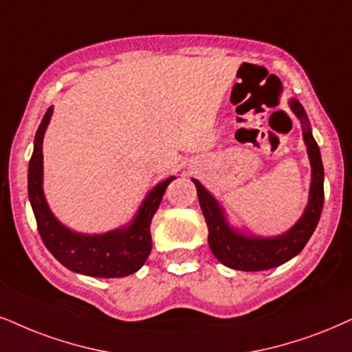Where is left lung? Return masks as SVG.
<instances>
[{
    "label": "left lung",
    "instance_id": "obj_1",
    "mask_svg": "<svg viewBox=\"0 0 352 352\" xmlns=\"http://www.w3.org/2000/svg\"><path fill=\"white\" fill-rule=\"evenodd\" d=\"M289 105L302 123L307 153H309L310 166H312L309 204H307L304 214L296 222L294 228L278 235V237H255V235L250 237V235L237 232L228 224L224 211L216 201V198L198 180L193 179L195 185H197L199 206H201L209 230V248L222 265L232 270L263 271L286 263L307 245L315 228H317L320 214H322L324 198L322 155H320L317 141L314 140L304 107L296 99L289 100Z\"/></svg>",
    "mask_w": 352,
    "mask_h": 352
}]
</instances>
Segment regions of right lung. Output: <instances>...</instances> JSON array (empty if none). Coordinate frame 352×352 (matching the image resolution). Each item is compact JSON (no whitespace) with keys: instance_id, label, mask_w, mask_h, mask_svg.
<instances>
[{"instance_id":"add662e5","label":"right lung","mask_w":352,"mask_h":352,"mask_svg":"<svg viewBox=\"0 0 352 352\" xmlns=\"http://www.w3.org/2000/svg\"><path fill=\"white\" fill-rule=\"evenodd\" d=\"M53 109L43 115L34 140V153L29 162L28 190L37 229L48 252L66 268L74 273L94 276V278H123L135 273L148 260L153 240L151 221L162 201L167 185L175 179L168 177L149 191L140 211L130 226L110 230L100 235L78 234L65 228L55 216L43 197V135L50 123Z\"/></svg>"}]
</instances>
